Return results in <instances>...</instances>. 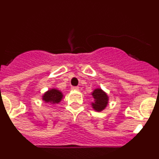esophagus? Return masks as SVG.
<instances>
[{"label":"esophagus","instance_id":"obj_1","mask_svg":"<svg viewBox=\"0 0 159 159\" xmlns=\"http://www.w3.org/2000/svg\"><path fill=\"white\" fill-rule=\"evenodd\" d=\"M79 87H71V90H73V91H79Z\"/></svg>","mask_w":159,"mask_h":159}]
</instances>
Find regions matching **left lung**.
<instances>
[{
	"label": "left lung",
	"mask_w": 159,
	"mask_h": 159,
	"mask_svg": "<svg viewBox=\"0 0 159 159\" xmlns=\"http://www.w3.org/2000/svg\"><path fill=\"white\" fill-rule=\"evenodd\" d=\"M95 102H92V107L97 111H101L106 107L108 102V97L107 94L101 89H95L92 93Z\"/></svg>",
	"instance_id": "obj_1"
}]
</instances>
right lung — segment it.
<instances>
[{"label":"right lung","mask_w":159,"mask_h":159,"mask_svg":"<svg viewBox=\"0 0 159 159\" xmlns=\"http://www.w3.org/2000/svg\"><path fill=\"white\" fill-rule=\"evenodd\" d=\"M62 93L57 89L49 90L43 95V100L48 103H52V104L58 103L62 99Z\"/></svg>","instance_id":"obj_1"}]
</instances>
